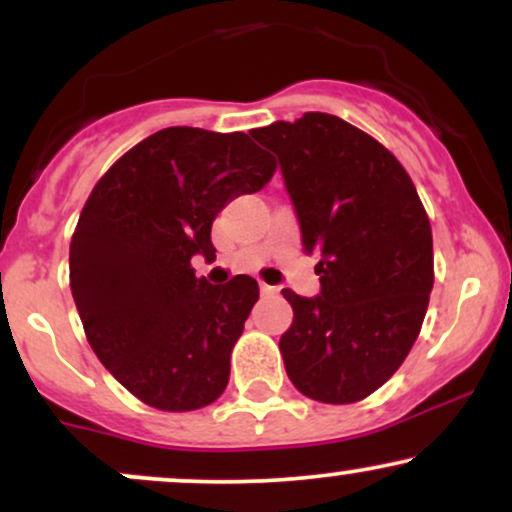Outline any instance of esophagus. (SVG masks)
Returning a JSON list of instances; mask_svg holds the SVG:
<instances>
[{
	"instance_id": "obj_1",
	"label": "esophagus",
	"mask_w": 512,
	"mask_h": 512,
	"mask_svg": "<svg viewBox=\"0 0 512 512\" xmlns=\"http://www.w3.org/2000/svg\"><path fill=\"white\" fill-rule=\"evenodd\" d=\"M260 293L262 296H276V293H279V289H276V286H269V284H260Z\"/></svg>"
}]
</instances>
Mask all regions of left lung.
<instances>
[{
    "mask_svg": "<svg viewBox=\"0 0 512 512\" xmlns=\"http://www.w3.org/2000/svg\"><path fill=\"white\" fill-rule=\"evenodd\" d=\"M279 158L317 255L320 293L284 289L293 308L279 349L298 392L351 404L392 378L419 337L433 289L431 223L402 163L366 132L327 113L252 129Z\"/></svg>",
    "mask_w": 512,
    "mask_h": 512,
    "instance_id": "1",
    "label": "left lung"
}]
</instances>
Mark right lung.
Listing matches in <instances>:
<instances>
[{
  "mask_svg": "<svg viewBox=\"0 0 512 512\" xmlns=\"http://www.w3.org/2000/svg\"><path fill=\"white\" fill-rule=\"evenodd\" d=\"M274 170L248 134L168 127L93 187L69 245L72 296L103 366L151 407L202 409L226 390L260 289L248 274L214 286L190 262L216 260V214Z\"/></svg>",
  "mask_w": 512,
  "mask_h": 512,
  "instance_id": "add662e5",
  "label": "right lung"
}]
</instances>
